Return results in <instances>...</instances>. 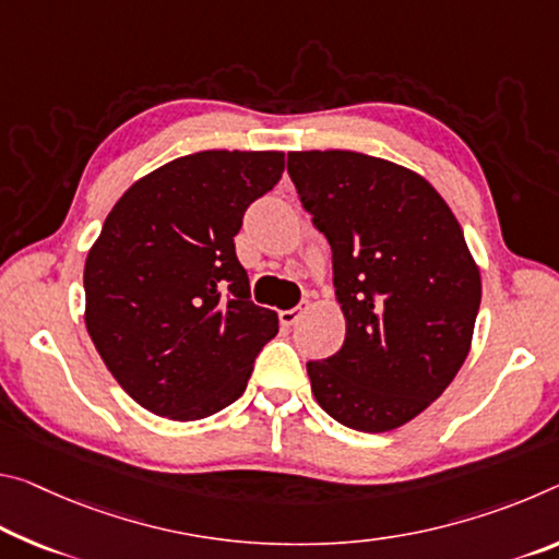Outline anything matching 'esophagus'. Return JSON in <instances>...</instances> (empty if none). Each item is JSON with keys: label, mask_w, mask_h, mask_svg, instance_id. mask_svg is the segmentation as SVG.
I'll return each mask as SVG.
<instances>
[{"label": "esophagus", "mask_w": 559, "mask_h": 559, "mask_svg": "<svg viewBox=\"0 0 559 559\" xmlns=\"http://www.w3.org/2000/svg\"><path fill=\"white\" fill-rule=\"evenodd\" d=\"M304 313H306V308L304 306H296V308H288V311H281L278 318H281L283 325H296Z\"/></svg>", "instance_id": "esophagus-1"}]
</instances>
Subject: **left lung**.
<instances>
[{
  "label": "left lung",
  "instance_id": "left-lung-1",
  "mask_svg": "<svg viewBox=\"0 0 559 559\" xmlns=\"http://www.w3.org/2000/svg\"><path fill=\"white\" fill-rule=\"evenodd\" d=\"M298 199L333 251L338 353L308 362L318 405L385 432L420 415L467 358L480 271L440 193L411 168L356 152H290Z\"/></svg>",
  "mask_w": 559,
  "mask_h": 559
}]
</instances>
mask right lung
Returning a JSON list of instances; mask_svg holds the SVG:
<instances>
[{
  "mask_svg": "<svg viewBox=\"0 0 559 559\" xmlns=\"http://www.w3.org/2000/svg\"><path fill=\"white\" fill-rule=\"evenodd\" d=\"M283 152H199L139 179L86 255V331L134 401L171 420L243 395L278 316L251 300L234 236Z\"/></svg>",
  "mask_w": 559,
  "mask_h": 559,
  "instance_id": "right-lung-1",
  "label": "right lung"
}]
</instances>
